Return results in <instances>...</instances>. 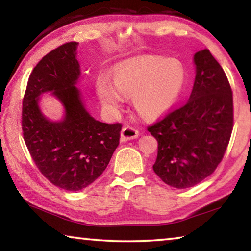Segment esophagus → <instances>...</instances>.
Returning a JSON list of instances; mask_svg holds the SVG:
<instances>
[{"label": "esophagus", "instance_id": "esophagus-1", "mask_svg": "<svg viewBox=\"0 0 251 251\" xmlns=\"http://www.w3.org/2000/svg\"><path fill=\"white\" fill-rule=\"evenodd\" d=\"M122 140L123 141H128V140H134L138 136V130L135 129L134 127L130 126H126L122 129Z\"/></svg>", "mask_w": 251, "mask_h": 251}]
</instances>
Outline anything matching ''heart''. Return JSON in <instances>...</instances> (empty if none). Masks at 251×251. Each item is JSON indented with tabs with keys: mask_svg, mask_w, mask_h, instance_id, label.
Here are the masks:
<instances>
[{
	"mask_svg": "<svg viewBox=\"0 0 251 251\" xmlns=\"http://www.w3.org/2000/svg\"><path fill=\"white\" fill-rule=\"evenodd\" d=\"M113 82L115 87L106 80L97 83L99 98L106 107L117 109L122 105L119 92L133 95L135 108L143 116L156 117L168 111L180 96L184 70L174 59L163 60L155 55H144L118 63Z\"/></svg>",
	"mask_w": 251,
	"mask_h": 251,
	"instance_id": "b5f03b06",
	"label": "heart"
}]
</instances>
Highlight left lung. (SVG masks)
<instances>
[{
    "instance_id": "8db88e82",
    "label": "left lung",
    "mask_w": 251,
    "mask_h": 251,
    "mask_svg": "<svg viewBox=\"0 0 251 251\" xmlns=\"http://www.w3.org/2000/svg\"><path fill=\"white\" fill-rule=\"evenodd\" d=\"M196 80L189 100L147 126L156 138L154 172L176 189H188L214 172L233 128L232 90L209 49L194 54Z\"/></svg>"
}]
</instances>
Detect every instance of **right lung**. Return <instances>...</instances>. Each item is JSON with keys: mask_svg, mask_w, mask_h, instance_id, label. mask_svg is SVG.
<instances>
[{"mask_svg": "<svg viewBox=\"0 0 251 251\" xmlns=\"http://www.w3.org/2000/svg\"><path fill=\"white\" fill-rule=\"evenodd\" d=\"M78 42L55 48L34 67L22 102V132L40 172L67 191L87 188L101 176L119 144L122 124L98 122L87 113L75 87L80 75ZM52 91L65 107L61 122H50L38 109V96Z\"/></svg>", "mask_w": 251, "mask_h": 251, "instance_id": "add662e5", "label": "right lung"}]
</instances>
